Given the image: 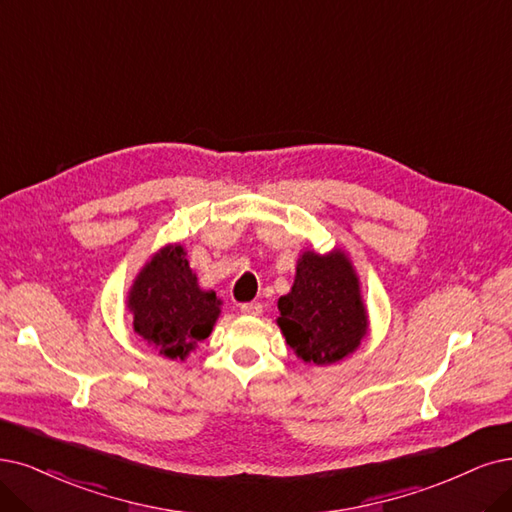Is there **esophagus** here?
I'll use <instances>...</instances> for the list:
<instances>
[{
    "label": "esophagus",
    "instance_id": "esophagus-1",
    "mask_svg": "<svg viewBox=\"0 0 512 512\" xmlns=\"http://www.w3.org/2000/svg\"><path fill=\"white\" fill-rule=\"evenodd\" d=\"M240 312L246 314V316H259L263 312V308H261L259 301H249V304L240 306Z\"/></svg>",
    "mask_w": 512,
    "mask_h": 512
}]
</instances>
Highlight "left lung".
I'll list each match as a JSON object with an SVG mask.
<instances>
[{
  "instance_id": "left-lung-1",
  "label": "left lung",
  "mask_w": 512,
  "mask_h": 512,
  "mask_svg": "<svg viewBox=\"0 0 512 512\" xmlns=\"http://www.w3.org/2000/svg\"><path fill=\"white\" fill-rule=\"evenodd\" d=\"M278 327L304 363L333 365L367 335L361 282L344 251H306L297 261L291 293L278 299Z\"/></svg>"
}]
</instances>
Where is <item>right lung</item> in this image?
<instances>
[{
	"label": "right lung",
	"instance_id": "right-lung-1",
	"mask_svg": "<svg viewBox=\"0 0 512 512\" xmlns=\"http://www.w3.org/2000/svg\"><path fill=\"white\" fill-rule=\"evenodd\" d=\"M181 244L151 257L128 291L132 327L166 358H183L211 335L221 314L215 291H202Z\"/></svg>",
	"mask_w": 512,
	"mask_h": 512
}]
</instances>
